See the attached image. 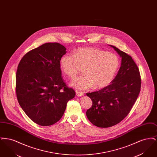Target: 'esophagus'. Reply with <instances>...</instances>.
I'll return each mask as SVG.
<instances>
[{
    "instance_id": "esophagus-1",
    "label": "esophagus",
    "mask_w": 157,
    "mask_h": 157,
    "mask_svg": "<svg viewBox=\"0 0 157 157\" xmlns=\"http://www.w3.org/2000/svg\"><path fill=\"white\" fill-rule=\"evenodd\" d=\"M76 95L77 97H82L84 95V94L81 92H79V91H76Z\"/></svg>"
}]
</instances>
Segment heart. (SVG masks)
Segmentation results:
<instances>
[{"label": "heart", "instance_id": "1", "mask_svg": "<svg viewBox=\"0 0 157 157\" xmlns=\"http://www.w3.org/2000/svg\"><path fill=\"white\" fill-rule=\"evenodd\" d=\"M120 65L117 55L93 47L78 48L74 55H65L60 60L62 71L71 78H75L84 68L85 75L71 83L73 87L80 90L106 87L113 79Z\"/></svg>", "mask_w": 157, "mask_h": 157}]
</instances>
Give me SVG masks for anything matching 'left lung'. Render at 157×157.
<instances>
[{
    "label": "left lung",
    "instance_id": "obj_1",
    "mask_svg": "<svg viewBox=\"0 0 157 157\" xmlns=\"http://www.w3.org/2000/svg\"><path fill=\"white\" fill-rule=\"evenodd\" d=\"M121 57V65L111 84L103 89L86 93L92 105L86 112L94 125L112 127L120 123L130 112L141 90L139 69L132 57L111 45Z\"/></svg>",
    "mask_w": 157,
    "mask_h": 157
}]
</instances>
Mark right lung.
<instances>
[{"instance_id":"1","label":"right lung","mask_w":157,"mask_h":157,"mask_svg":"<svg viewBox=\"0 0 157 157\" xmlns=\"http://www.w3.org/2000/svg\"><path fill=\"white\" fill-rule=\"evenodd\" d=\"M60 44L46 43L26 53L16 75L18 102L30 120L49 126L62 117L75 91L67 87L62 76L61 58L66 53Z\"/></svg>"}]
</instances>
